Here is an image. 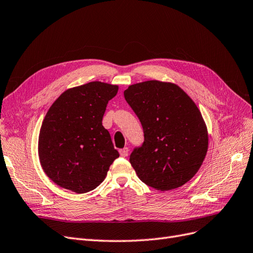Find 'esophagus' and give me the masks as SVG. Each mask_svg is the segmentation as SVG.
<instances>
[{"label":"esophagus","instance_id":"obj_1","mask_svg":"<svg viewBox=\"0 0 253 253\" xmlns=\"http://www.w3.org/2000/svg\"><path fill=\"white\" fill-rule=\"evenodd\" d=\"M120 154H121V157H127L128 156V148L125 147L123 149H120Z\"/></svg>","mask_w":253,"mask_h":253}]
</instances>
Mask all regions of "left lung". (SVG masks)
<instances>
[{"label": "left lung", "instance_id": "1", "mask_svg": "<svg viewBox=\"0 0 253 253\" xmlns=\"http://www.w3.org/2000/svg\"><path fill=\"white\" fill-rule=\"evenodd\" d=\"M124 96L144 130L143 145L129 159L140 180L160 191L190 181L208 150L207 126L191 97L157 80L130 85Z\"/></svg>", "mask_w": 253, "mask_h": 253}]
</instances>
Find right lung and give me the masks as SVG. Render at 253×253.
I'll return each mask as SVG.
<instances>
[{
  "label": "right lung",
  "mask_w": 253,
  "mask_h": 253,
  "mask_svg": "<svg viewBox=\"0 0 253 253\" xmlns=\"http://www.w3.org/2000/svg\"><path fill=\"white\" fill-rule=\"evenodd\" d=\"M118 90V85L99 81L69 88L47 111L39 134V159L46 175L62 188L93 190L119 158L102 125L108 101Z\"/></svg>",
  "instance_id": "obj_1"
}]
</instances>
